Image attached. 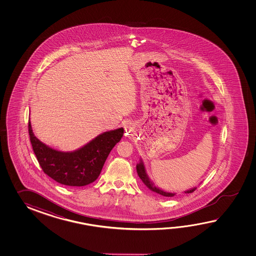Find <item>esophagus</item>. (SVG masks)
<instances>
[{"label": "esophagus", "mask_w": 256, "mask_h": 256, "mask_svg": "<svg viewBox=\"0 0 256 256\" xmlns=\"http://www.w3.org/2000/svg\"><path fill=\"white\" fill-rule=\"evenodd\" d=\"M126 132H130L132 130V126H130V124H127V126H126Z\"/></svg>", "instance_id": "esophagus-1"}]
</instances>
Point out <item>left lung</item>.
Returning a JSON list of instances; mask_svg holds the SVG:
<instances>
[{"label":"left lung","mask_w":256,"mask_h":256,"mask_svg":"<svg viewBox=\"0 0 256 256\" xmlns=\"http://www.w3.org/2000/svg\"><path fill=\"white\" fill-rule=\"evenodd\" d=\"M136 171H137V174L139 176V178H141L142 183L144 185L146 186L147 188L150 190L154 191L156 193H158L159 195H162L164 196H176L174 193H169V192H166V191L162 190L160 188H156V186L152 184V182L149 180L148 176H147L146 172V168H144V166L142 162H140L136 166ZM196 190V188H192L190 190L186 191L185 193H192L194 191Z\"/></svg>","instance_id":"obj_1"}]
</instances>
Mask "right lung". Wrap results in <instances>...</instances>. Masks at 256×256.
<instances>
[{"mask_svg": "<svg viewBox=\"0 0 256 256\" xmlns=\"http://www.w3.org/2000/svg\"><path fill=\"white\" fill-rule=\"evenodd\" d=\"M28 132L34 152L44 174L62 185L82 186L98 178L112 149L119 142L124 128L105 132L74 152H60L46 146L34 136L30 122Z\"/></svg>", "mask_w": 256, "mask_h": 256, "instance_id": "right-lung-1", "label": "right lung"}]
</instances>
